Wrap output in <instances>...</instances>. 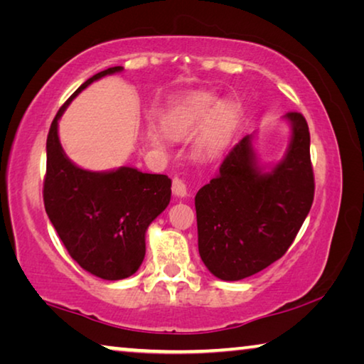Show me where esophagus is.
I'll list each match as a JSON object with an SVG mask.
<instances>
[{"instance_id":"34e87169","label":"esophagus","mask_w":364,"mask_h":364,"mask_svg":"<svg viewBox=\"0 0 364 364\" xmlns=\"http://www.w3.org/2000/svg\"><path fill=\"white\" fill-rule=\"evenodd\" d=\"M171 189H173V194H175L176 197H180V199H183V197L188 196L186 184H184L183 180H180V178H175V180H173V186H171Z\"/></svg>"}]
</instances>
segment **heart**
Here are the masks:
<instances>
[{
  "instance_id": "heart-1",
  "label": "heart",
  "mask_w": 364,
  "mask_h": 364,
  "mask_svg": "<svg viewBox=\"0 0 364 364\" xmlns=\"http://www.w3.org/2000/svg\"><path fill=\"white\" fill-rule=\"evenodd\" d=\"M204 133L199 139V149L205 156H217L231 143L239 125V112L232 104H221L217 97L200 95L175 109L167 117V128L176 134H193L202 127ZM149 139L157 144V136L149 132Z\"/></svg>"
}]
</instances>
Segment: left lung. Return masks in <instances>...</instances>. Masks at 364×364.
Returning <instances> with one entry per match:
<instances>
[{"instance_id": "left-lung-1", "label": "left lung", "mask_w": 364, "mask_h": 364, "mask_svg": "<svg viewBox=\"0 0 364 364\" xmlns=\"http://www.w3.org/2000/svg\"><path fill=\"white\" fill-rule=\"evenodd\" d=\"M291 141L274 165L260 164L254 134L225 157L217 178L196 194L197 244L213 276L239 281L286 254L315 196L305 117L287 112Z\"/></svg>"}]
</instances>
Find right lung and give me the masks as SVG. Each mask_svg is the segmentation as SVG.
I'll return each instance as SVG.
<instances>
[{"instance_id":"right-lung-1","label":"right lung","mask_w":364,"mask_h":364,"mask_svg":"<svg viewBox=\"0 0 364 364\" xmlns=\"http://www.w3.org/2000/svg\"><path fill=\"white\" fill-rule=\"evenodd\" d=\"M122 70L117 65L96 73L59 109L46 139L43 186L46 213L67 252L85 271L107 281L130 278L139 269L146 231L170 204L171 180L133 167L80 168L65 156L58 127L67 106L86 86Z\"/></svg>"}]
</instances>
